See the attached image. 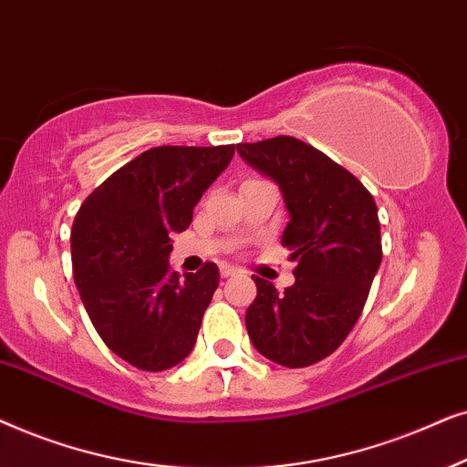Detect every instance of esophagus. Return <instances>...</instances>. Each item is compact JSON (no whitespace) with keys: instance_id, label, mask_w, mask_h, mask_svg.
<instances>
[{"instance_id":"obj_1","label":"esophagus","mask_w":467,"mask_h":467,"mask_svg":"<svg viewBox=\"0 0 467 467\" xmlns=\"http://www.w3.org/2000/svg\"><path fill=\"white\" fill-rule=\"evenodd\" d=\"M220 273H222V277H233V275H237L239 269H237V266L223 263V265H220Z\"/></svg>"}]
</instances>
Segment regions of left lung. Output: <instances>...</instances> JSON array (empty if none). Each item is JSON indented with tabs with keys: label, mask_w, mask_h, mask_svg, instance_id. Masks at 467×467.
I'll return each instance as SVG.
<instances>
[{
	"label": "left lung",
	"mask_w": 467,
	"mask_h": 467,
	"mask_svg": "<svg viewBox=\"0 0 467 467\" xmlns=\"http://www.w3.org/2000/svg\"><path fill=\"white\" fill-rule=\"evenodd\" d=\"M271 177L290 213L282 245L296 260L284 292L254 275L258 295L245 327L256 350L284 368H307L344 344L382 263L374 196L352 172L295 136L237 145Z\"/></svg>",
	"instance_id": "8db88e82"
}]
</instances>
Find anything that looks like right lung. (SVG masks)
<instances>
[{
    "label": "right lung",
    "mask_w": 467,
    "mask_h": 467,
    "mask_svg": "<svg viewBox=\"0 0 467 467\" xmlns=\"http://www.w3.org/2000/svg\"><path fill=\"white\" fill-rule=\"evenodd\" d=\"M233 155L234 145L153 147L98 185L74 217V282L91 325L142 371L175 368L196 344L220 271L204 263L179 275L171 237L190 226Z\"/></svg>",
    "instance_id": "1"
}]
</instances>
